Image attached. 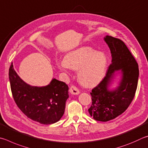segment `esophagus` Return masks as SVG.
Masks as SVG:
<instances>
[{
	"label": "esophagus",
	"mask_w": 148,
	"mask_h": 148,
	"mask_svg": "<svg viewBox=\"0 0 148 148\" xmlns=\"http://www.w3.org/2000/svg\"><path fill=\"white\" fill-rule=\"evenodd\" d=\"M69 92L71 93V94H73V95H78L80 93L79 89L77 88L75 86H73V85L70 87Z\"/></svg>",
	"instance_id": "1"
}]
</instances>
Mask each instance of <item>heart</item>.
Instances as JSON below:
<instances>
[{"instance_id": "obj_1", "label": "heart", "mask_w": 148, "mask_h": 148, "mask_svg": "<svg viewBox=\"0 0 148 148\" xmlns=\"http://www.w3.org/2000/svg\"><path fill=\"white\" fill-rule=\"evenodd\" d=\"M108 64L107 57L90 47H82L70 52L58 62L60 69L69 72L71 69L79 70V82L86 87L97 85L104 77Z\"/></svg>"}]
</instances>
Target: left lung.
I'll return each mask as SVG.
<instances>
[{"label": "left lung", "instance_id": "8db88e82", "mask_svg": "<svg viewBox=\"0 0 148 148\" xmlns=\"http://www.w3.org/2000/svg\"><path fill=\"white\" fill-rule=\"evenodd\" d=\"M112 54V64L100 83L92 89V105L88 109L95 120L107 121L125 112L132 102L138 85V63L123 41L112 36L104 38ZM123 73L119 86L114 90L108 86L116 71Z\"/></svg>", "mask_w": 148, "mask_h": 148}]
</instances>
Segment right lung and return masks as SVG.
<instances>
[{
	"label": "right lung",
	"mask_w": 148,
	"mask_h": 148,
	"mask_svg": "<svg viewBox=\"0 0 148 148\" xmlns=\"http://www.w3.org/2000/svg\"><path fill=\"white\" fill-rule=\"evenodd\" d=\"M9 79L15 102L28 118L44 125L60 120L69 97V88L65 82L53 79L47 86H30L20 78L12 63Z\"/></svg>",
	"instance_id": "right-lung-1"
}]
</instances>
